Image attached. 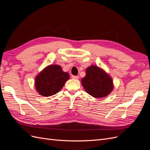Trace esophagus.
<instances>
[{
    "label": "esophagus",
    "instance_id": "34e87169",
    "mask_svg": "<svg viewBox=\"0 0 150 150\" xmlns=\"http://www.w3.org/2000/svg\"><path fill=\"white\" fill-rule=\"evenodd\" d=\"M71 78L73 79H76V80H77V79H79V76H75V75H72V76H71Z\"/></svg>",
    "mask_w": 150,
    "mask_h": 150
}]
</instances>
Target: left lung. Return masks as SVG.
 <instances>
[{"mask_svg": "<svg viewBox=\"0 0 150 150\" xmlns=\"http://www.w3.org/2000/svg\"><path fill=\"white\" fill-rule=\"evenodd\" d=\"M81 84L89 95L95 98H102L112 91V79L99 67L91 65L86 70V76L81 80Z\"/></svg>", "mask_w": 150, "mask_h": 150, "instance_id": "left-lung-1", "label": "left lung"}]
</instances>
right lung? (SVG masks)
<instances>
[{
    "label": "right lung",
    "mask_w": 150,
    "mask_h": 150,
    "mask_svg": "<svg viewBox=\"0 0 150 150\" xmlns=\"http://www.w3.org/2000/svg\"><path fill=\"white\" fill-rule=\"evenodd\" d=\"M69 77V74L63 71L60 66L50 65L36 76L35 88L40 95H54L63 88Z\"/></svg>",
    "instance_id": "obj_1"
}]
</instances>
